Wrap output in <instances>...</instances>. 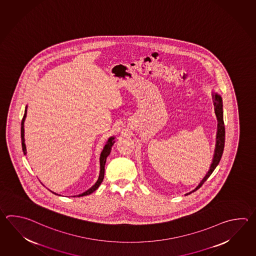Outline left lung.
<instances>
[{
	"instance_id": "1",
	"label": "left lung",
	"mask_w": 256,
	"mask_h": 256,
	"mask_svg": "<svg viewBox=\"0 0 256 256\" xmlns=\"http://www.w3.org/2000/svg\"><path fill=\"white\" fill-rule=\"evenodd\" d=\"M214 106H215V114L218 120V131H217V138H216V148H215V152H214V160L212 163L210 165L209 172L206 174V176L204 178V180L200 182V183L197 186V188H194L192 192L187 193L186 195L190 194V193L197 190L198 188H200L207 180L210 176V174L214 172L215 168L219 164L220 160L222 156V152L224 148L225 142V126L224 122V112H222V98L219 94H214Z\"/></svg>"
}]
</instances>
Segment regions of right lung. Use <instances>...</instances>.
<instances>
[{
	"mask_svg": "<svg viewBox=\"0 0 256 256\" xmlns=\"http://www.w3.org/2000/svg\"><path fill=\"white\" fill-rule=\"evenodd\" d=\"M26 113L27 106L26 108V110H24V118H22V120L21 123L22 148V152H24V155L26 154V143H24V120H26ZM114 142H115V141H114V138H113V136H112V138H108V140L106 142V146H104L103 150L101 152L100 160V177H98V182L94 183V185H93V186H92L91 188H89V190H88L86 192H84L82 193V194H79L78 197L89 195V194L94 192V190L100 187V184L102 183V182H103V178H104V164H106V158H108V156L110 154L111 148L113 146ZM54 194H56V193H54Z\"/></svg>",
	"mask_w": 256,
	"mask_h": 256,
	"instance_id": "right-lung-1",
	"label": "right lung"
}]
</instances>
